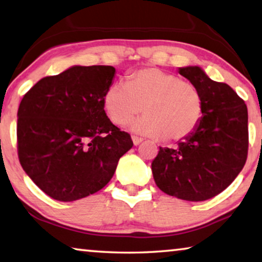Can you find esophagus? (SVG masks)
Here are the masks:
<instances>
[{
	"label": "esophagus",
	"mask_w": 262,
	"mask_h": 262,
	"mask_svg": "<svg viewBox=\"0 0 262 262\" xmlns=\"http://www.w3.org/2000/svg\"><path fill=\"white\" fill-rule=\"evenodd\" d=\"M132 140H133V143H134V146H139V144L143 141L142 138H139V136H135V135L132 136Z\"/></svg>",
	"instance_id": "obj_1"
}]
</instances>
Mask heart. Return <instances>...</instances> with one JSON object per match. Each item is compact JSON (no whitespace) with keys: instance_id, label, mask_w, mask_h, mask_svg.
I'll use <instances>...</instances> for the list:
<instances>
[{"instance_id":"obj_1","label":"heart","mask_w":262,"mask_h":262,"mask_svg":"<svg viewBox=\"0 0 262 262\" xmlns=\"http://www.w3.org/2000/svg\"><path fill=\"white\" fill-rule=\"evenodd\" d=\"M112 122L124 126L141 111L144 115L133 129L167 142L184 140L197 129L204 103L196 86L157 68H143L127 74L124 84L115 82L102 98Z\"/></svg>"}]
</instances>
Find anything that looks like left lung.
<instances>
[{
	"label": "left lung",
	"mask_w": 262,
	"mask_h": 262,
	"mask_svg": "<svg viewBox=\"0 0 262 262\" xmlns=\"http://www.w3.org/2000/svg\"><path fill=\"white\" fill-rule=\"evenodd\" d=\"M178 72L199 90L204 112L197 129L176 149L160 147L152 176L167 194L202 202L225 190L246 163L247 107L230 86L211 80L198 66Z\"/></svg>",
	"instance_id": "left-lung-1"
}]
</instances>
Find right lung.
I'll use <instances>...</instances> for the list:
<instances>
[{
  "instance_id": "right-lung-1",
  "label": "right lung",
  "mask_w": 262,
  "mask_h": 262,
  "mask_svg": "<svg viewBox=\"0 0 262 262\" xmlns=\"http://www.w3.org/2000/svg\"><path fill=\"white\" fill-rule=\"evenodd\" d=\"M114 73L113 66H73L40 79L19 103V163L56 201L101 190L133 147L130 135L111 122L102 106Z\"/></svg>"
}]
</instances>
